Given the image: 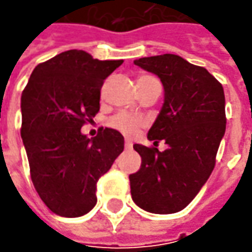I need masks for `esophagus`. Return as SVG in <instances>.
Returning <instances> with one entry per match:
<instances>
[{"label": "esophagus", "mask_w": 252, "mask_h": 252, "mask_svg": "<svg viewBox=\"0 0 252 252\" xmlns=\"http://www.w3.org/2000/svg\"><path fill=\"white\" fill-rule=\"evenodd\" d=\"M131 147H133V143H131L130 140H125V149L130 150Z\"/></svg>", "instance_id": "34e87169"}]
</instances>
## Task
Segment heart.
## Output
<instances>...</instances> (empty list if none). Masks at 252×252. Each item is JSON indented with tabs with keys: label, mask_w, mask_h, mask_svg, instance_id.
<instances>
[{
	"label": "heart",
	"mask_w": 252,
	"mask_h": 252,
	"mask_svg": "<svg viewBox=\"0 0 252 252\" xmlns=\"http://www.w3.org/2000/svg\"><path fill=\"white\" fill-rule=\"evenodd\" d=\"M147 77H151V75H143L139 80L147 78ZM108 126L115 129V130L121 131L122 134L130 136V134L136 133L140 127L144 126V119L140 118V116H134L129 112H119V113H116L112 118H109Z\"/></svg>",
	"instance_id": "obj_1"
}]
</instances>
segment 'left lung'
Wrapping results in <instances>:
<instances>
[{
	"instance_id": "1",
	"label": "left lung",
	"mask_w": 252,
	"mask_h": 252,
	"mask_svg": "<svg viewBox=\"0 0 252 252\" xmlns=\"http://www.w3.org/2000/svg\"><path fill=\"white\" fill-rule=\"evenodd\" d=\"M136 65L158 75L164 105L149 130V140L169 146L134 144L140 169L129 175L131 198L150 213L169 215L187 208L210 177L226 131L224 91L206 68L177 54L143 57Z\"/></svg>"
}]
</instances>
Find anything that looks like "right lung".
I'll return each instance as SVG.
<instances>
[{
	"mask_svg": "<svg viewBox=\"0 0 252 252\" xmlns=\"http://www.w3.org/2000/svg\"><path fill=\"white\" fill-rule=\"evenodd\" d=\"M122 63L67 50L37 64L22 91L21 136L31 178L59 216L78 218L95 206L98 179L123 151L118 130L101 127L94 139L81 133L99 112L105 78Z\"/></svg>",
	"mask_w": 252,
	"mask_h": 252,
	"instance_id": "right-lung-1",
	"label": "right lung"
}]
</instances>
